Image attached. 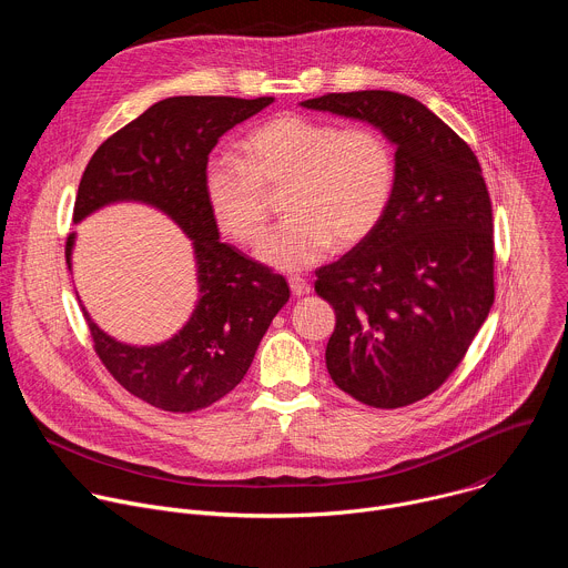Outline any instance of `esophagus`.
Instances as JSON below:
<instances>
[{
	"instance_id": "obj_1",
	"label": "esophagus",
	"mask_w": 568,
	"mask_h": 568,
	"mask_svg": "<svg viewBox=\"0 0 568 568\" xmlns=\"http://www.w3.org/2000/svg\"><path fill=\"white\" fill-rule=\"evenodd\" d=\"M290 290H292V294L294 296H305V294H310V283L305 281V278H301V276H292L290 278Z\"/></svg>"
}]
</instances>
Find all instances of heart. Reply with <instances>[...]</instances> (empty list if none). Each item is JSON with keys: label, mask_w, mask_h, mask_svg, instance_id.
Returning a JSON list of instances; mask_svg holds the SVG:
<instances>
[{"label": "heart", "mask_w": 568, "mask_h": 568, "mask_svg": "<svg viewBox=\"0 0 568 568\" xmlns=\"http://www.w3.org/2000/svg\"><path fill=\"white\" fill-rule=\"evenodd\" d=\"M242 159L211 156L209 211L224 235L254 247L270 222V195L283 193L287 220L263 242L261 261L283 272L318 263L335 245L353 250L382 224L397 184V159L384 132L342 130L303 114H281L240 143Z\"/></svg>", "instance_id": "obj_1"}]
</instances>
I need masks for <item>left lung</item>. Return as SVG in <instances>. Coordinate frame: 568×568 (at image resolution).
I'll list each match as a JSON object with an SVG mask.
<instances>
[{
	"instance_id": "1",
	"label": "left lung",
	"mask_w": 568,
	"mask_h": 568,
	"mask_svg": "<svg viewBox=\"0 0 568 568\" xmlns=\"http://www.w3.org/2000/svg\"><path fill=\"white\" fill-rule=\"evenodd\" d=\"M377 125L395 145L397 184L375 233L318 267L335 307L333 382L375 409L432 395L463 362L495 303L493 202L471 148L420 101L382 90L301 103Z\"/></svg>"
}]
</instances>
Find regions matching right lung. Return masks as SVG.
I'll return each instance as SVG.
<instances>
[{"label":"right lung","instance_id":"1","mask_svg":"<svg viewBox=\"0 0 568 568\" xmlns=\"http://www.w3.org/2000/svg\"><path fill=\"white\" fill-rule=\"evenodd\" d=\"M274 99L173 97L108 136L80 178L73 222L103 204L141 200L169 213L193 240L200 301L166 344L136 348L108 337L88 316L94 351L110 375L161 412L211 407L247 375L272 318L290 298L272 267L224 245L204 195V169L217 139ZM73 233L67 235L69 265Z\"/></svg>","mask_w":568,"mask_h":568}]
</instances>
